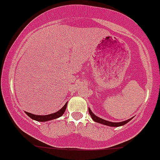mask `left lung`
Listing matches in <instances>:
<instances>
[{"label":"left lung","mask_w":160,"mask_h":160,"mask_svg":"<svg viewBox=\"0 0 160 160\" xmlns=\"http://www.w3.org/2000/svg\"><path fill=\"white\" fill-rule=\"evenodd\" d=\"M89 112H90V116H91L92 119H93L95 122L100 123V124H105V125H107V126H110V127H119V126H122L124 125V124H127L128 122H129V121L132 119V118H130V119L126 120V121H122V122H111V121H105V120L102 119V118H100V117H97L95 114L93 113V112H92L91 109H90V108H89Z\"/></svg>","instance_id":"obj_1"}]
</instances>
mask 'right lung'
I'll use <instances>...</instances> for the list:
<instances>
[{"instance_id": "obj_1", "label": "right lung", "mask_w": 160, "mask_h": 160, "mask_svg": "<svg viewBox=\"0 0 160 160\" xmlns=\"http://www.w3.org/2000/svg\"><path fill=\"white\" fill-rule=\"evenodd\" d=\"M67 102L64 105V106L62 107V109H59L58 111H57L56 112H54V113L51 114H48V115H35V114L30 113V112H25V113L30 118H32V120H35V121H40V122H45V121H51V120H55L56 118H58L61 116H62V114L65 112L66 109H67Z\"/></svg>"}]
</instances>
